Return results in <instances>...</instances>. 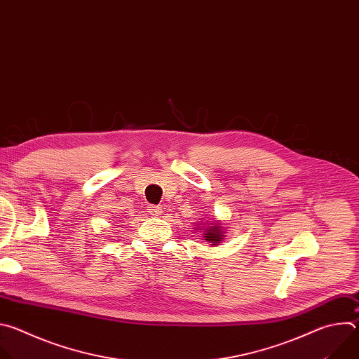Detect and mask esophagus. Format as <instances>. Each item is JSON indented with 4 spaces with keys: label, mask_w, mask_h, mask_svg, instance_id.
<instances>
[{
    "label": "esophagus",
    "mask_w": 359,
    "mask_h": 359,
    "mask_svg": "<svg viewBox=\"0 0 359 359\" xmlns=\"http://www.w3.org/2000/svg\"><path fill=\"white\" fill-rule=\"evenodd\" d=\"M147 212L151 216H162V208H159V206H150L147 209Z\"/></svg>",
    "instance_id": "esophagus-1"
}]
</instances>
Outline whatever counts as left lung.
I'll list each match as a JSON object with an SVG mask.
<instances>
[{
    "label": "left lung",
    "mask_w": 359,
    "mask_h": 359,
    "mask_svg": "<svg viewBox=\"0 0 359 359\" xmlns=\"http://www.w3.org/2000/svg\"><path fill=\"white\" fill-rule=\"evenodd\" d=\"M194 230L197 231H203V237L208 243H210V245H219L223 240H224V227L222 224L220 220H213L210 223H208L206 220H201V223H198V226L194 227Z\"/></svg>",
    "instance_id": "obj_1"
}]
</instances>
